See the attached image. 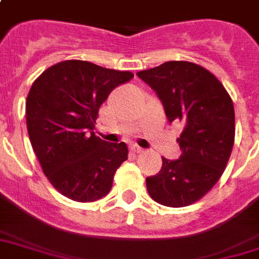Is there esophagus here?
<instances>
[{"label":"esophagus","instance_id":"1","mask_svg":"<svg viewBox=\"0 0 259 259\" xmlns=\"http://www.w3.org/2000/svg\"><path fill=\"white\" fill-rule=\"evenodd\" d=\"M131 151L134 153V154H142V153H143V149H142V147H139V146H137V145H132L131 146Z\"/></svg>","mask_w":259,"mask_h":259}]
</instances>
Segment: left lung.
<instances>
[{
    "mask_svg": "<svg viewBox=\"0 0 259 259\" xmlns=\"http://www.w3.org/2000/svg\"><path fill=\"white\" fill-rule=\"evenodd\" d=\"M157 93L169 122H183L179 159L162 157L158 174L146 178L161 205L184 207L210 191L224 172L235 141V109L217 77L201 65L168 61L137 73Z\"/></svg>",
    "mask_w": 259,
    "mask_h": 259,
    "instance_id": "8db88e82",
    "label": "left lung"
}]
</instances>
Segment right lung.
I'll use <instances>...</instances> for the list:
<instances>
[{
    "label": "right lung",
    "instance_id": "add662e5",
    "mask_svg": "<svg viewBox=\"0 0 259 259\" xmlns=\"http://www.w3.org/2000/svg\"><path fill=\"white\" fill-rule=\"evenodd\" d=\"M134 77L89 61L67 60L42 72L26 101L31 146L49 182L76 202H94L110 191L127 145L95 137L100 106L110 91Z\"/></svg>",
    "mask_w": 259,
    "mask_h": 259
}]
</instances>
